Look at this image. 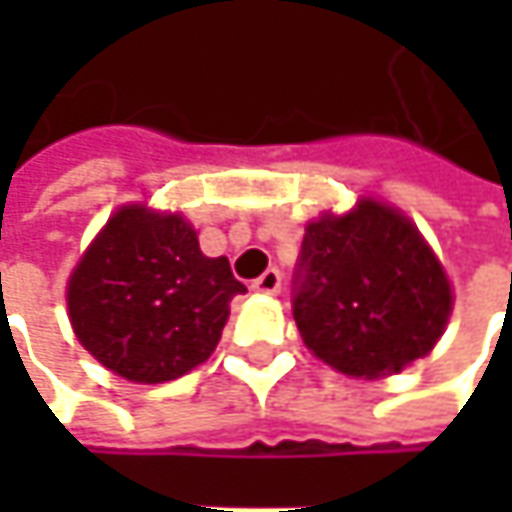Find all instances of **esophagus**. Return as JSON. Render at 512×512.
I'll list each match as a JSON object with an SVG mask.
<instances>
[{"label":"esophagus","mask_w":512,"mask_h":512,"mask_svg":"<svg viewBox=\"0 0 512 512\" xmlns=\"http://www.w3.org/2000/svg\"><path fill=\"white\" fill-rule=\"evenodd\" d=\"M253 293H262V296H276L279 290H282V273L276 270V267H270L265 270L256 282H253Z\"/></svg>","instance_id":"34e87169"}]
</instances>
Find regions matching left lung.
<instances>
[{
	"label": "left lung",
	"instance_id": "1",
	"mask_svg": "<svg viewBox=\"0 0 512 512\" xmlns=\"http://www.w3.org/2000/svg\"><path fill=\"white\" fill-rule=\"evenodd\" d=\"M293 319L305 347L350 379H384L424 359L447 330L453 282L416 222L359 196L310 219Z\"/></svg>",
	"mask_w": 512,
	"mask_h": 512
}]
</instances>
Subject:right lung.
<instances>
[{
	"mask_svg": "<svg viewBox=\"0 0 512 512\" xmlns=\"http://www.w3.org/2000/svg\"><path fill=\"white\" fill-rule=\"evenodd\" d=\"M239 293L227 256H205L179 210L128 202L70 270L65 302L96 362L128 382L162 384L210 359Z\"/></svg>",
	"mask_w": 512,
	"mask_h": 512,
	"instance_id": "right-lung-1",
	"label": "right lung"
}]
</instances>
